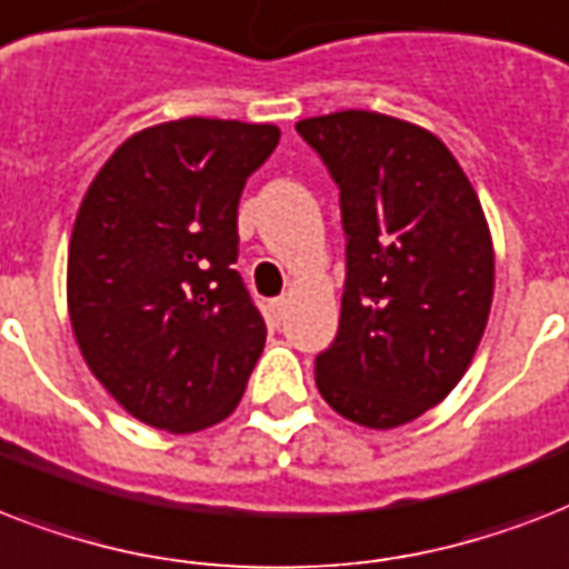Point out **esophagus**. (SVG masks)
Returning <instances> with one entry per match:
<instances>
[{"mask_svg":"<svg viewBox=\"0 0 569 569\" xmlns=\"http://www.w3.org/2000/svg\"><path fill=\"white\" fill-rule=\"evenodd\" d=\"M286 310H289V301H286V298H277V301L268 303V312H271V319L274 321H283Z\"/></svg>","mask_w":569,"mask_h":569,"instance_id":"34e87169","label":"esophagus"}]
</instances>
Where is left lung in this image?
I'll return each mask as SVG.
<instances>
[{
    "label": "left lung",
    "mask_w": 569,
    "mask_h": 569,
    "mask_svg": "<svg viewBox=\"0 0 569 569\" xmlns=\"http://www.w3.org/2000/svg\"><path fill=\"white\" fill-rule=\"evenodd\" d=\"M339 186L346 292L316 387L339 416L398 428L440 405L476 357L493 303V241L458 159L378 111L295 123Z\"/></svg>",
    "instance_id": "1"
}]
</instances>
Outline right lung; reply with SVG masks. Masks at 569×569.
<instances>
[{
  "label": "right lung",
  "mask_w": 569,
  "mask_h": 569,
  "mask_svg": "<svg viewBox=\"0 0 569 569\" xmlns=\"http://www.w3.org/2000/svg\"><path fill=\"white\" fill-rule=\"evenodd\" d=\"M271 123L182 118L111 153L76 214L67 310L84 363L127 413L203 431L241 401L266 321L239 271V197Z\"/></svg>",
  "instance_id": "1"
}]
</instances>
